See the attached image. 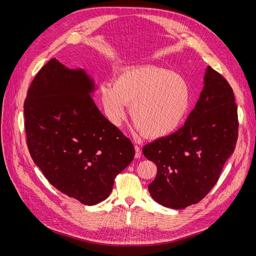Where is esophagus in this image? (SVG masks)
<instances>
[{"label":"esophagus","instance_id":"obj_1","mask_svg":"<svg viewBox=\"0 0 256 256\" xmlns=\"http://www.w3.org/2000/svg\"><path fill=\"white\" fill-rule=\"evenodd\" d=\"M134 150H136V158H140L141 157V150L138 145H134Z\"/></svg>","mask_w":256,"mask_h":256}]
</instances>
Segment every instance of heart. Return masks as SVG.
<instances>
[{"instance_id": "b5f03b06", "label": "heart", "mask_w": 256, "mask_h": 256, "mask_svg": "<svg viewBox=\"0 0 256 256\" xmlns=\"http://www.w3.org/2000/svg\"><path fill=\"white\" fill-rule=\"evenodd\" d=\"M100 97L112 125H120L129 104L136 130L147 138H158L172 134L182 122L190 106L191 90L180 76L143 65L122 70L113 84H102Z\"/></svg>"}]
</instances>
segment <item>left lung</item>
<instances>
[{"mask_svg": "<svg viewBox=\"0 0 256 256\" xmlns=\"http://www.w3.org/2000/svg\"><path fill=\"white\" fill-rule=\"evenodd\" d=\"M238 138L237 104L230 85L208 66L204 88L182 128L143 147L157 166L148 191L157 203L182 209L198 203L218 182Z\"/></svg>", "mask_w": 256, "mask_h": 256, "instance_id": "obj_1", "label": "left lung"}]
</instances>
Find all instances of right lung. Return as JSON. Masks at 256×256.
Instances as JSON below:
<instances>
[{
  "mask_svg": "<svg viewBox=\"0 0 256 256\" xmlns=\"http://www.w3.org/2000/svg\"><path fill=\"white\" fill-rule=\"evenodd\" d=\"M95 85L83 69L51 58L30 83L24 102L26 144L48 182L84 205L112 191L134 157V147L98 110Z\"/></svg>",
  "mask_w": 256,
  "mask_h": 256,
  "instance_id": "right-lung-1",
  "label": "right lung"
}]
</instances>
